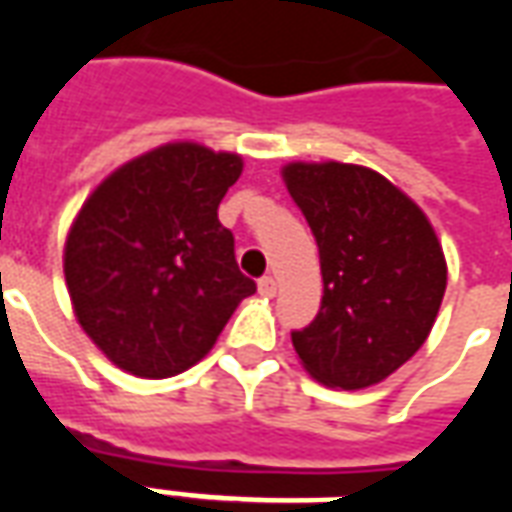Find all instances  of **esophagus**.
Returning a JSON list of instances; mask_svg holds the SVG:
<instances>
[{"label":"esophagus","mask_w":512,"mask_h":512,"mask_svg":"<svg viewBox=\"0 0 512 512\" xmlns=\"http://www.w3.org/2000/svg\"><path fill=\"white\" fill-rule=\"evenodd\" d=\"M257 290H260V296L274 299V296H277V282H274V277H260V282H257Z\"/></svg>","instance_id":"esophagus-1"}]
</instances>
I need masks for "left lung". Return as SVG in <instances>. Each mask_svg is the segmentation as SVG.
<instances>
[{
	"mask_svg": "<svg viewBox=\"0 0 512 512\" xmlns=\"http://www.w3.org/2000/svg\"><path fill=\"white\" fill-rule=\"evenodd\" d=\"M285 183L321 255V312L290 332L312 378L365 389L406 365L439 315L447 263L406 194L356 164H288Z\"/></svg>",
	"mask_w": 512,
	"mask_h": 512,
	"instance_id": "1",
	"label": "left lung"
}]
</instances>
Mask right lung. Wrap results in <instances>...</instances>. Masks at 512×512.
<instances>
[{"instance_id": "right-lung-1", "label": "right lung", "mask_w": 512, "mask_h": 512, "mask_svg": "<svg viewBox=\"0 0 512 512\" xmlns=\"http://www.w3.org/2000/svg\"><path fill=\"white\" fill-rule=\"evenodd\" d=\"M238 175L241 156L175 142L112 172L76 216L65 244L73 310L126 373L169 378L197 365L257 290L219 222Z\"/></svg>"}]
</instances>
